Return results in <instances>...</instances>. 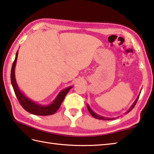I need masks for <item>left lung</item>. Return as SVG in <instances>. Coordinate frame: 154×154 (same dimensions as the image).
Segmentation results:
<instances>
[{"label":"left lung","instance_id":"8db88e82","mask_svg":"<svg viewBox=\"0 0 154 154\" xmlns=\"http://www.w3.org/2000/svg\"><path fill=\"white\" fill-rule=\"evenodd\" d=\"M139 97H140V96H138V97H137V99H136V100L134 102V103H133V105L131 106V108L129 109V110L128 111H127V112L128 113V112H129L130 111H131V110L134 108V106H135V104H136V103H137V100H138V98H139ZM87 108H88V111H89V112L91 113V115L92 116V117H94V118H96V119H100V120H112V119H109V118H105V117H101V116H99V115H97V114H95V113L92 111L91 110V109L89 107V106L88 105H87Z\"/></svg>","mask_w":154,"mask_h":154}]
</instances>
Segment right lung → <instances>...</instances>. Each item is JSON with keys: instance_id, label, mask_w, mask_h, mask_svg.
I'll list each match as a JSON object with an SVG mask.
<instances>
[{"instance_id": "add662e5", "label": "right lung", "mask_w": 154, "mask_h": 154, "mask_svg": "<svg viewBox=\"0 0 154 154\" xmlns=\"http://www.w3.org/2000/svg\"><path fill=\"white\" fill-rule=\"evenodd\" d=\"M17 56H18V51L17 52L15 59L14 60L12 65V68H11V80L14 92V93H15L16 97L17 98V99H18L20 104H21L23 108L24 109L25 111H27V112L31 113V114L35 115L47 116L54 114V113L59 109L61 104H62V101L64 99L66 95L68 94V92H69V90L71 89L72 87H69V88L63 90L62 92H60V94L57 95V98L50 105L42 106L39 105V104H37L33 102V101L29 100L28 98L26 97L25 96L19 91L18 86H17L15 80V77H14V67H15Z\"/></svg>"}]
</instances>
